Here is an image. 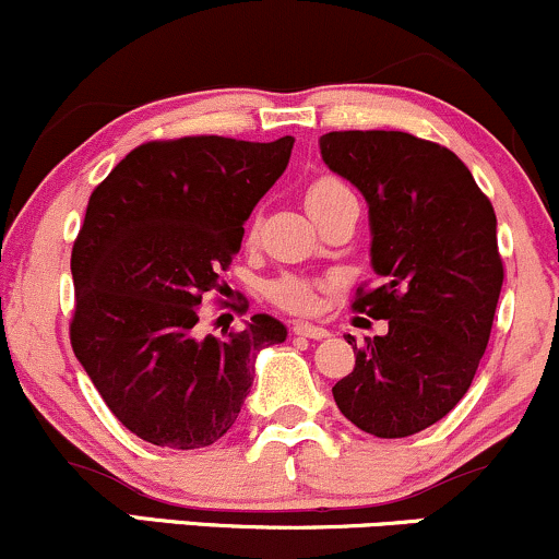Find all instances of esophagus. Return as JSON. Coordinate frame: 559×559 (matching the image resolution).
Instances as JSON below:
<instances>
[{
    "instance_id": "obj_1",
    "label": "esophagus",
    "mask_w": 559,
    "mask_h": 559,
    "mask_svg": "<svg viewBox=\"0 0 559 559\" xmlns=\"http://www.w3.org/2000/svg\"><path fill=\"white\" fill-rule=\"evenodd\" d=\"M292 333H297V336H305V338H325V336H331V331L320 329V325H312V323H294L292 325Z\"/></svg>"
}]
</instances>
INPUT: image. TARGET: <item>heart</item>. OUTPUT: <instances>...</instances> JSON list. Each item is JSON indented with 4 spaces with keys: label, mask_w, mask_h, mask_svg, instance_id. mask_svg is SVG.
Wrapping results in <instances>:
<instances>
[{
    "label": "heart",
    "mask_w": 559,
    "mask_h": 559,
    "mask_svg": "<svg viewBox=\"0 0 559 559\" xmlns=\"http://www.w3.org/2000/svg\"><path fill=\"white\" fill-rule=\"evenodd\" d=\"M344 199H355V194H352L349 186L336 176H320L307 186L305 191V204L312 213V217L323 213V210L333 207V204L344 202ZM252 234H254V223H252ZM325 288H329V281L307 278V275H297V273H284L267 281L265 297L271 299V305L278 307V310L294 312V316H305V312L316 310L318 297L325 292Z\"/></svg>",
    "instance_id": "heart-1"
}]
</instances>
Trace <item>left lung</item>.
Here are the masks:
<instances>
[{
    "label": "left lung",
    "mask_w": 559,
    "mask_h": 559,
    "mask_svg": "<svg viewBox=\"0 0 559 559\" xmlns=\"http://www.w3.org/2000/svg\"><path fill=\"white\" fill-rule=\"evenodd\" d=\"M325 165L368 199L373 271L352 310L389 320L386 336H355V368L333 386L346 420L378 439L433 426L471 389L491 336L504 265L497 215L465 163L404 131H331Z\"/></svg>",
    "instance_id": "8db88e82"
}]
</instances>
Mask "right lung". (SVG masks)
I'll list each match as a JSON object with an SVG mask.
<instances>
[{"mask_svg":"<svg viewBox=\"0 0 559 559\" xmlns=\"http://www.w3.org/2000/svg\"><path fill=\"white\" fill-rule=\"evenodd\" d=\"M292 146V136L146 141L88 197L70 254V344L115 418L150 444H215L239 418L254 355L286 338L271 316L223 338H202L197 323Z\"/></svg>","mask_w":559,"mask_h":559,"instance_id":"1","label":"right lung"}]
</instances>
